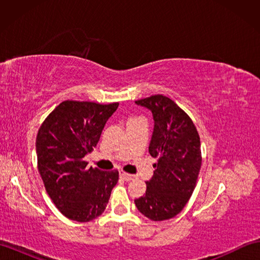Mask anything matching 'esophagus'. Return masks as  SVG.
Here are the masks:
<instances>
[{
  "label": "esophagus",
  "instance_id": "1",
  "mask_svg": "<svg viewBox=\"0 0 260 260\" xmlns=\"http://www.w3.org/2000/svg\"><path fill=\"white\" fill-rule=\"evenodd\" d=\"M120 176L121 178H123L125 181H132L133 180L135 176L133 175V174H128V173H126V172H121L120 173Z\"/></svg>",
  "mask_w": 260,
  "mask_h": 260
}]
</instances>
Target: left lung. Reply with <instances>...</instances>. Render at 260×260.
Wrapping results in <instances>:
<instances>
[{
    "label": "left lung",
    "instance_id": "1",
    "mask_svg": "<svg viewBox=\"0 0 260 260\" xmlns=\"http://www.w3.org/2000/svg\"><path fill=\"white\" fill-rule=\"evenodd\" d=\"M135 103L152 110L148 152L157 158L146 193L135 204L146 218L163 221L179 214L194 191L202 163L200 136L190 116L169 97L153 95Z\"/></svg>",
    "mask_w": 260,
    "mask_h": 260
}]
</instances>
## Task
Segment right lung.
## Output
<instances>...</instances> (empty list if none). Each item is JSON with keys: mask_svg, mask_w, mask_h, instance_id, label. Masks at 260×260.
<instances>
[{"mask_svg": "<svg viewBox=\"0 0 260 260\" xmlns=\"http://www.w3.org/2000/svg\"><path fill=\"white\" fill-rule=\"evenodd\" d=\"M118 105L64 101L47 116L38 131L39 173L54 206L74 221L88 222L99 217L118 182L117 170L88 169L85 161Z\"/></svg>", "mask_w": 260, "mask_h": 260, "instance_id": "obj_1", "label": "right lung"}]
</instances>
